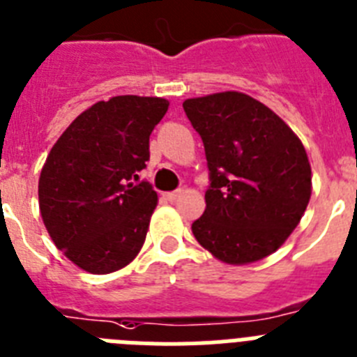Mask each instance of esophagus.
I'll return each mask as SVG.
<instances>
[{
  "label": "esophagus",
  "instance_id": "esophagus-1",
  "mask_svg": "<svg viewBox=\"0 0 357 357\" xmlns=\"http://www.w3.org/2000/svg\"><path fill=\"white\" fill-rule=\"evenodd\" d=\"M179 194H181V192L179 190H174V192H165V194H163V197H165L167 201H176L179 197Z\"/></svg>",
  "mask_w": 357,
  "mask_h": 357
}]
</instances>
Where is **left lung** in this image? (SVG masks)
<instances>
[{"label": "left lung", "mask_w": 357, "mask_h": 357, "mask_svg": "<svg viewBox=\"0 0 357 357\" xmlns=\"http://www.w3.org/2000/svg\"><path fill=\"white\" fill-rule=\"evenodd\" d=\"M210 170L197 243L226 264L277 252L311 199V165L298 136L268 105L238 91L183 102Z\"/></svg>", "instance_id": "left-lung-1"}]
</instances>
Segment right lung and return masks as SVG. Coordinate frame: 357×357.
Masks as SVG:
<instances>
[{"mask_svg": "<svg viewBox=\"0 0 357 357\" xmlns=\"http://www.w3.org/2000/svg\"><path fill=\"white\" fill-rule=\"evenodd\" d=\"M169 109L158 97L120 95L80 113L52 147L39 210L55 246L84 271L122 269L145 243L158 194L138 179L149 136Z\"/></svg>", "mask_w": 357, "mask_h": 357, "instance_id": "right-lung-1", "label": "right lung"}]
</instances>
